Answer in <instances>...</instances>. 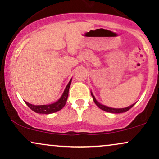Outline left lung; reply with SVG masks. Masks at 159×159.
I'll list each match as a JSON object with an SVG mask.
<instances>
[{
  "instance_id": "1",
  "label": "left lung",
  "mask_w": 159,
  "mask_h": 159,
  "mask_svg": "<svg viewBox=\"0 0 159 159\" xmlns=\"http://www.w3.org/2000/svg\"><path fill=\"white\" fill-rule=\"evenodd\" d=\"M91 96H93V101L95 104H96L97 106L99 107L100 109H102V110L106 111V112H109V113H113V114H120V113H124V112H126L129 110L130 108H132V107L134 106V104H133V105H130V106L129 107H125V108H113V107H107L105 106V105H102V104H100L98 102H97V100L96 99V98H95V96H93V94L92 93V92H91Z\"/></svg>"
}]
</instances>
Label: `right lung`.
<instances>
[{
	"instance_id": "obj_1",
	"label": "right lung",
	"mask_w": 159,
	"mask_h": 159,
	"mask_svg": "<svg viewBox=\"0 0 159 159\" xmlns=\"http://www.w3.org/2000/svg\"><path fill=\"white\" fill-rule=\"evenodd\" d=\"M71 82H72V79L70 80L69 82V84L66 87L64 92H63V95L61 96V97L58 99V101H57L56 102L50 104V105H34L31 104L27 102H25L26 105L31 109L32 111H34V112L38 113V114H52V113H55L57 111L61 110L63 107L65 106L66 103L67 98H68L69 95V87L71 85Z\"/></svg>"
}]
</instances>
